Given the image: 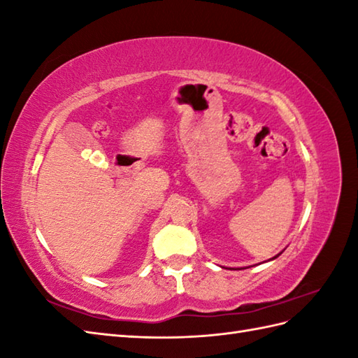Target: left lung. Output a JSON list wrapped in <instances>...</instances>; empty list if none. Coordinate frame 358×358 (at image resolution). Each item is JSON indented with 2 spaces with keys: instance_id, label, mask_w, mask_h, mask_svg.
Listing matches in <instances>:
<instances>
[{
  "instance_id": "left-lung-1",
  "label": "left lung",
  "mask_w": 358,
  "mask_h": 358,
  "mask_svg": "<svg viewBox=\"0 0 358 358\" xmlns=\"http://www.w3.org/2000/svg\"><path fill=\"white\" fill-rule=\"evenodd\" d=\"M273 258H277V257H273Z\"/></svg>"
}]
</instances>
